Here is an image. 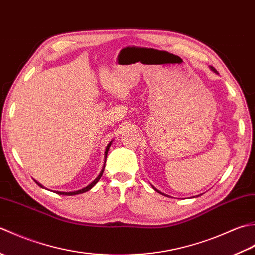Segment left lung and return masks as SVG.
<instances>
[{"mask_svg": "<svg viewBox=\"0 0 255 255\" xmlns=\"http://www.w3.org/2000/svg\"><path fill=\"white\" fill-rule=\"evenodd\" d=\"M210 69H211V70H213V71H214V72H217V71H216V69H214L213 67H210ZM153 188H154V187H153ZM154 191H156V192H158V193H160V194H162V195H164L163 193H161L160 191H158V189H156V188H154Z\"/></svg>", "mask_w": 255, "mask_h": 255, "instance_id": "obj_1", "label": "left lung"}]
</instances>
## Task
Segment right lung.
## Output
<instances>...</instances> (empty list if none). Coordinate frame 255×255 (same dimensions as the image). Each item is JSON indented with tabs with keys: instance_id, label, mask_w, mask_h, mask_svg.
<instances>
[{
	"instance_id": "obj_1",
	"label": "right lung",
	"mask_w": 255,
	"mask_h": 255,
	"mask_svg": "<svg viewBox=\"0 0 255 255\" xmlns=\"http://www.w3.org/2000/svg\"><path fill=\"white\" fill-rule=\"evenodd\" d=\"M112 142L113 141H111L110 143H108V145L106 147V150H105V161H104V165H103V169H102V171H101V173L99 175H97V177L95 178V180L92 182L91 184H89L88 186L86 187H84V188H82V189H79V191H74V192H56L57 194H59V195H67V196H72V195H78V194H82V193H85V192H88V191H90V189L93 187L95 184L100 181V178L102 177V175H103V172H104V169H105V163H106V158H107V152H108V150H110V148H111V144H112ZM38 185H39L40 187H44L41 185L40 183H38L37 181H35Z\"/></svg>"
}]
</instances>
